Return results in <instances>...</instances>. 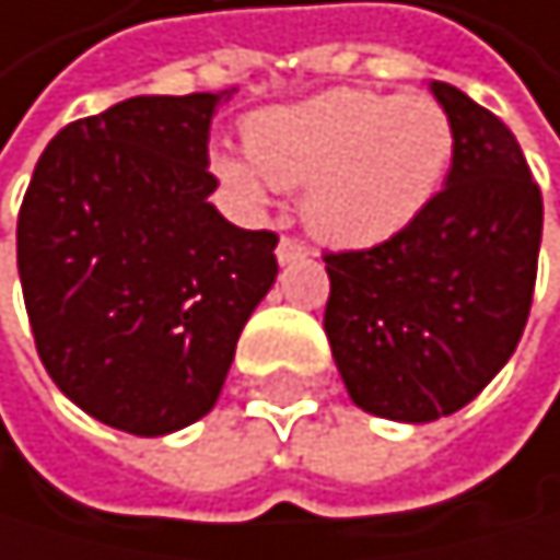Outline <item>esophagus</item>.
<instances>
[{"label":"esophagus","instance_id":"1","mask_svg":"<svg viewBox=\"0 0 560 560\" xmlns=\"http://www.w3.org/2000/svg\"><path fill=\"white\" fill-rule=\"evenodd\" d=\"M307 256H311V249H307L304 240L283 236V240L277 243V259H280V264H293V259H307Z\"/></svg>","mask_w":560,"mask_h":560}]
</instances>
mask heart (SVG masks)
Wrapping results in <instances>:
<instances>
[{
  "label": "heart",
  "mask_w": 560,
  "mask_h": 560,
  "mask_svg": "<svg viewBox=\"0 0 560 560\" xmlns=\"http://www.w3.org/2000/svg\"><path fill=\"white\" fill-rule=\"evenodd\" d=\"M253 165L222 159L219 175L246 202L307 188L311 233L335 246H375L432 206L456 154L453 120L432 97L338 86L249 117Z\"/></svg>",
  "instance_id": "b5f03b06"
}]
</instances>
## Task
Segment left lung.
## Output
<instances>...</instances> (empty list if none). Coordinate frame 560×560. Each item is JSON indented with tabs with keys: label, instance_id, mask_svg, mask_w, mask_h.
<instances>
[{
	"label": "left lung",
	"instance_id": "8db88e82",
	"mask_svg": "<svg viewBox=\"0 0 560 560\" xmlns=\"http://www.w3.org/2000/svg\"><path fill=\"white\" fill-rule=\"evenodd\" d=\"M456 131L446 188L398 236L324 253V330L358 409L459 412L514 354L534 301L545 202L497 114L432 80Z\"/></svg>",
	"mask_w": 560,
	"mask_h": 560
}]
</instances>
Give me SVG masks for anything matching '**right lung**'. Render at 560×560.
<instances>
[{"instance_id":"right-lung-1","label":"right lung","mask_w":560,"mask_h":560,"mask_svg":"<svg viewBox=\"0 0 560 560\" xmlns=\"http://www.w3.org/2000/svg\"><path fill=\"white\" fill-rule=\"evenodd\" d=\"M219 94L131 97L67 125L15 222L23 301L57 388L104 425L165 435L222 392L277 233L240 230L209 196Z\"/></svg>"}]
</instances>
